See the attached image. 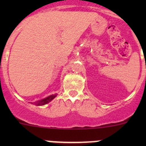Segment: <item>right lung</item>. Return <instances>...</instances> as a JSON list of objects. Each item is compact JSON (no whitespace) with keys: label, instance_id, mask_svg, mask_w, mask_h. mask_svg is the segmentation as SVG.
I'll list each match as a JSON object with an SVG mask.
<instances>
[{"label":"right lung","instance_id":"add662e5","mask_svg":"<svg viewBox=\"0 0 146 146\" xmlns=\"http://www.w3.org/2000/svg\"><path fill=\"white\" fill-rule=\"evenodd\" d=\"M56 96V95H50V96L47 97L46 98H45V99H43L42 100L40 101H38V102H34V104H36V105H44V104H46V103L49 102L50 101L52 100L53 99H54L55 97Z\"/></svg>","mask_w":146,"mask_h":146}]
</instances>
